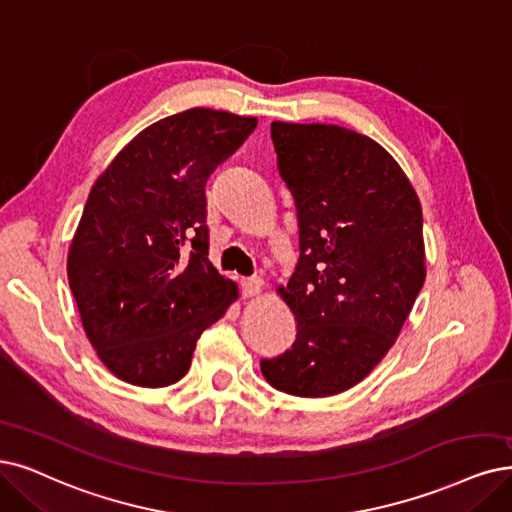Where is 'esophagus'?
I'll use <instances>...</instances> for the list:
<instances>
[{"label": "esophagus", "instance_id": "34e87169", "mask_svg": "<svg viewBox=\"0 0 512 512\" xmlns=\"http://www.w3.org/2000/svg\"><path fill=\"white\" fill-rule=\"evenodd\" d=\"M263 293V280L261 278H246L242 280V295L244 297H257Z\"/></svg>", "mask_w": 512, "mask_h": 512}]
</instances>
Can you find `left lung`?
Here are the masks:
<instances>
[{
    "label": "left lung",
    "mask_w": 512,
    "mask_h": 512,
    "mask_svg": "<svg viewBox=\"0 0 512 512\" xmlns=\"http://www.w3.org/2000/svg\"><path fill=\"white\" fill-rule=\"evenodd\" d=\"M295 198L299 263L276 293L297 323L291 350L261 361L280 392L333 396L394 346L426 278L422 204L401 164L354 130L272 122Z\"/></svg>",
    "instance_id": "left-lung-1"
}]
</instances>
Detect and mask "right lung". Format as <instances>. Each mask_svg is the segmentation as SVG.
<instances>
[{"instance_id":"obj_1","label":"right lung","mask_w":512,"mask_h":512,"mask_svg":"<svg viewBox=\"0 0 512 512\" xmlns=\"http://www.w3.org/2000/svg\"><path fill=\"white\" fill-rule=\"evenodd\" d=\"M255 126L206 107L175 113L141 130L94 181L67 276L88 342L118 380L179 382L202 331L238 299L236 282L208 261L204 185Z\"/></svg>"}]
</instances>
